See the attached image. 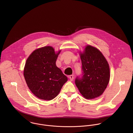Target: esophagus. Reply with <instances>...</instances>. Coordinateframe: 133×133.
Segmentation results:
<instances>
[{
    "label": "esophagus",
    "instance_id": "1",
    "mask_svg": "<svg viewBox=\"0 0 133 133\" xmlns=\"http://www.w3.org/2000/svg\"><path fill=\"white\" fill-rule=\"evenodd\" d=\"M69 79H70L71 81H73V80L74 79V76L73 75H70V76H69Z\"/></svg>",
    "mask_w": 133,
    "mask_h": 133
}]
</instances>
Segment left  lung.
Returning <instances> with one entry per match:
<instances>
[{
    "mask_svg": "<svg viewBox=\"0 0 133 133\" xmlns=\"http://www.w3.org/2000/svg\"><path fill=\"white\" fill-rule=\"evenodd\" d=\"M79 54L83 73L81 79L76 78L75 84L84 98L93 99L102 95L108 85L109 64L100 51L92 45H86Z\"/></svg>",
    "mask_w": 133,
    "mask_h": 133,
    "instance_id": "1",
    "label": "left lung"
}]
</instances>
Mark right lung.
Segmentation results:
<instances>
[{"instance_id":"obj_1","label":"right lung","mask_w":133,"mask_h":133,"mask_svg":"<svg viewBox=\"0 0 133 133\" xmlns=\"http://www.w3.org/2000/svg\"><path fill=\"white\" fill-rule=\"evenodd\" d=\"M60 52H55L51 46H45L34 50L26 59L24 77L30 91L39 99H53L68 81L56 64Z\"/></svg>"}]
</instances>
